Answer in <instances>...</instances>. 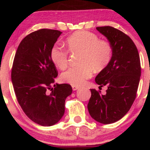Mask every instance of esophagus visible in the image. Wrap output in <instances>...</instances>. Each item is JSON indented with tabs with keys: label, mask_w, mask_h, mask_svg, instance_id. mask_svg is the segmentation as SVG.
Segmentation results:
<instances>
[{
	"label": "esophagus",
	"mask_w": 150,
	"mask_h": 150,
	"mask_svg": "<svg viewBox=\"0 0 150 150\" xmlns=\"http://www.w3.org/2000/svg\"><path fill=\"white\" fill-rule=\"evenodd\" d=\"M72 88H73V91H75V90H77V89L79 88V87H78V86L73 85V86H72Z\"/></svg>",
	"instance_id": "esophagus-1"
}]
</instances>
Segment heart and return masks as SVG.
Returning a JSON list of instances; mask_svg holds the SVG:
<instances>
[{
    "mask_svg": "<svg viewBox=\"0 0 150 150\" xmlns=\"http://www.w3.org/2000/svg\"><path fill=\"white\" fill-rule=\"evenodd\" d=\"M67 50L71 53L80 52L78 58L80 65L73 67L62 74V80L75 86L83 85L92 76L93 69L99 71L109 63L112 49L107 42L99 40L96 34L88 31H78L66 39ZM51 61L59 69L68 65V51L57 46L51 49Z\"/></svg>",
    "mask_w": 150,
    "mask_h": 150,
    "instance_id": "b5f03b06",
    "label": "heart"
}]
</instances>
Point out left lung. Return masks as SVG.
<instances>
[{
  "label": "left lung",
  "instance_id": "1",
  "mask_svg": "<svg viewBox=\"0 0 150 150\" xmlns=\"http://www.w3.org/2000/svg\"><path fill=\"white\" fill-rule=\"evenodd\" d=\"M97 30L107 38L112 56L95 78L100 87L107 85L106 94L102 95L100 91L91 89L87 108L93 119L109 124L123 118L135 101L141 75L140 60L135 44L123 32L110 26Z\"/></svg>",
  "mask_w": 150,
  "mask_h": 150
}]
</instances>
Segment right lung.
<instances>
[{
    "label": "right lung",
    "instance_id": "right-lung-1",
    "mask_svg": "<svg viewBox=\"0 0 150 150\" xmlns=\"http://www.w3.org/2000/svg\"><path fill=\"white\" fill-rule=\"evenodd\" d=\"M61 33L42 29L26 36L17 49L12 68L19 104L30 119L42 126H51L61 119L65 99L73 92L68 84H55L58 71L50 53ZM47 89L52 91L49 95Z\"/></svg>",
    "mask_w": 150,
    "mask_h": 150
}]
</instances>
